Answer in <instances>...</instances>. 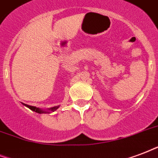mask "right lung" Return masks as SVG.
<instances>
[{"instance_id":"1","label":"right lung","mask_w":158,"mask_h":158,"mask_svg":"<svg viewBox=\"0 0 158 158\" xmlns=\"http://www.w3.org/2000/svg\"><path fill=\"white\" fill-rule=\"evenodd\" d=\"M24 105L29 108L32 111L35 112V113H38V114H50V113H52V112H55V110H57L58 108H60V105L58 106H55V107H52V108H50L46 109V110H44V109H42V108H36L35 106H31L28 105V104H25L24 103Z\"/></svg>"}]
</instances>
